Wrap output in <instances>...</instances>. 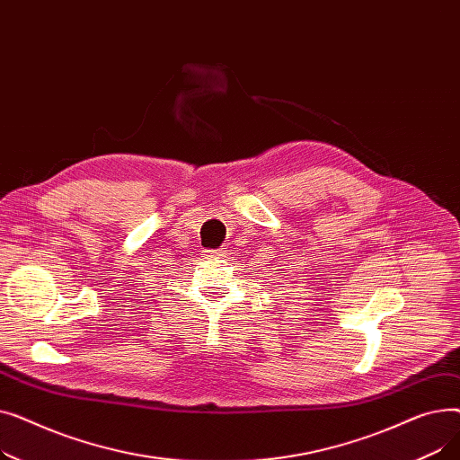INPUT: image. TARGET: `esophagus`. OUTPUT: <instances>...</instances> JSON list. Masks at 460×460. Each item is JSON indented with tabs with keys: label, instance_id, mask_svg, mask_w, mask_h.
Returning a JSON list of instances; mask_svg holds the SVG:
<instances>
[{
	"label": "esophagus",
	"instance_id": "obj_1",
	"mask_svg": "<svg viewBox=\"0 0 460 460\" xmlns=\"http://www.w3.org/2000/svg\"><path fill=\"white\" fill-rule=\"evenodd\" d=\"M203 255H205V257H226V255H227V250H226V248H220V250H207Z\"/></svg>",
	"mask_w": 460,
	"mask_h": 460
}]
</instances>
